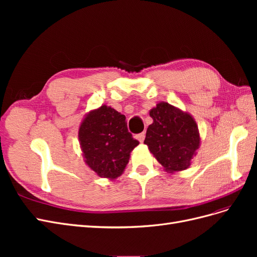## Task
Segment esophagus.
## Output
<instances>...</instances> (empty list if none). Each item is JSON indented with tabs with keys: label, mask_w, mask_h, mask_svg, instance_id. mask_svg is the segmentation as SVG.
Masks as SVG:
<instances>
[{
	"label": "esophagus",
	"mask_w": 257,
	"mask_h": 257,
	"mask_svg": "<svg viewBox=\"0 0 257 257\" xmlns=\"http://www.w3.org/2000/svg\"><path fill=\"white\" fill-rule=\"evenodd\" d=\"M145 137H146V133L145 132H143V133L136 135V139L139 142V143H143L145 141Z\"/></svg>",
	"instance_id": "1"
}]
</instances>
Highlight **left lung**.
<instances>
[{"label":"left lung","mask_w":257,"mask_h":257,"mask_svg":"<svg viewBox=\"0 0 257 257\" xmlns=\"http://www.w3.org/2000/svg\"><path fill=\"white\" fill-rule=\"evenodd\" d=\"M153 119L144 144L167 174L188 169L200 146L197 123L192 114L166 102L150 109Z\"/></svg>","instance_id":"1"}]
</instances>
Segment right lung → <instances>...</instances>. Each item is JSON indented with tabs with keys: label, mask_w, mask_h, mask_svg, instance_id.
Segmentation results:
<instances>
[{
	"label": "right lung",
	"mask_w": 257,
	"mask_h": 257,
	"mask_svg": "<svg viewBox=\"0 0 257 257\" xmlns=\"http://www.w3.org/2000/svg\"><path fill=\"white\" fill-rule=\"evenodd\" d=\"M125 115L102 105L82 119L78 139L85 164L98 177L114 180L120 177L138 142L128 133Z\"/></svg>",
	"instance_id": "1"
}]
</instances>
